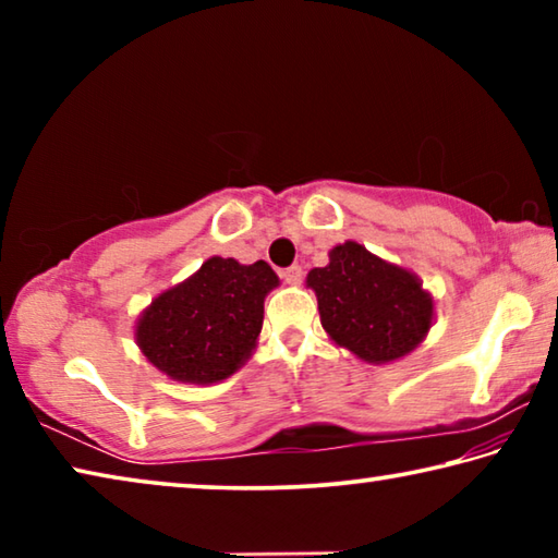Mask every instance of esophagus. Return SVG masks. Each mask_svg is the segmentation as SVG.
<instances>
[{
  "label": "esophagus",
  "mask_w": 558,
  "mask_h": 558,
  "mask_svg": "<svg viewBox=\"0 0 558 558\" xmlns=\"http://www.w3.org/2000/svg\"><path fill=\"white\" fill-rule=\"evenodd\" d=\"M302 276H305V272H302V268H300V266H290V268L282 270V280H286L288 286H292V288H298V286H300V282H302Z\"/></svg>",
  "instance_id": "1"
}]
</instances>
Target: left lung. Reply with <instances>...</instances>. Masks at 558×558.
Listing matches in <instances>:
<instances>
[{"instance_id":"8db88e82","label":"left lung","mask_w":558,"mask_h":558,"mask_svg":"<svg viewBox=\"0 0 558 558\" xmlns=\"http://www.w3.org/2000/svg\"><path fill=\"white\" fill-rule=\"evenodd\" d=\"M307 288L329 339L366 364L409 356L436 319V302L415 272L356 241L335 245L327 266L307 272Z\"/></svg>"}]
</instances>
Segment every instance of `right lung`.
I'll use <instances>...</instances> for the list:
<instances>
[{
    "label": "right lung",
    "instance_id": "obj_1",
    "mask_svg": "<svg viewBox=\"0 0 558 558\" xmlns=\"http://www.w3.org/2000/svg\"><path fill=\"white\" fill-rule=\"evenodd\" d=\"M278 286L266 260L243 266L214 256L149 302L135 323V342L169 379L219 384L251 359L263 327V302Z\"/></svg>",
    "mask_w": 558,
    "mask_h": 558
}]
</instances>
